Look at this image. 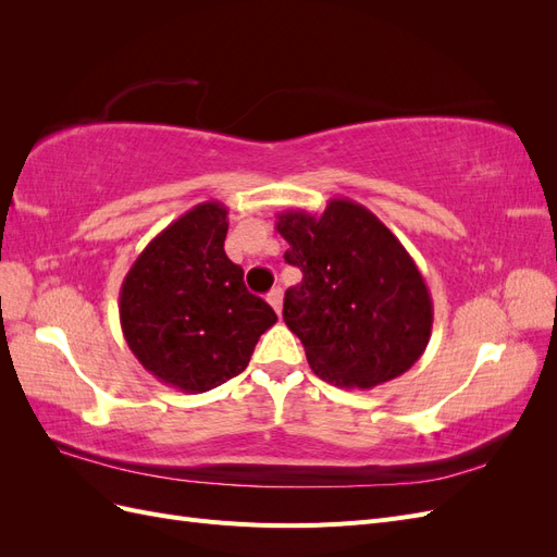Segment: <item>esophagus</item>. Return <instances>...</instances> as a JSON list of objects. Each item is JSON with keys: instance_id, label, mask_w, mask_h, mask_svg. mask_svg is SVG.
<instances>
[{"instance_id": "obj_1", "label": "esophagus", "mask_w": 557, "mask_h": 557, "mask_svg": "<svg viewBox=\"0 0 557 557\" xmlns=\"http://www.w3.org/2000/svg\"><path fill=\"white\" fill-rule=\"evenodd\" d=\"M267 301H269V305H272V309L281 315V309H283V290H281V288H274L272 293L267 295Z\"/></svg>"}]
</instances>
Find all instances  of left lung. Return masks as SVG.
<instances>
[{"mask_svg":"<svg viewBox=\"0 0 557 557\" xmlns=\"http://www.w3.org/2000/svg\"><path fill=\"white\" fill-rule=\"evenodd\" d=\"M276 232L290 244L285 262L301 269V283L285 290L283 320L315 376L369 391L418 362L432 334V297L372 211L334 197L323 213H276Z\"/></svg>","mask_w":557,"mask_h":557,"instance_id":"obj_1","label":"left lung"}]
</instances>
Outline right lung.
Instances as JSON below:
<instances>
[{
	"label": "right lung",
	"mask_w": 557,
	"mask_h": 557,
	"mask_svg": "<svg viewBox=\"0 0 557 557\" xmlns=\"http://www.w3.org/2000/svg\"><path fill=\"white\" fill-rule=\"evenodd\" d=\"M227 207L205 201L166 225L121 285V327L146 372L183 393L242 374L274 309L225 256Z\"/></svg>",
	"instance_id": "add662e5"
}]
</instances>
